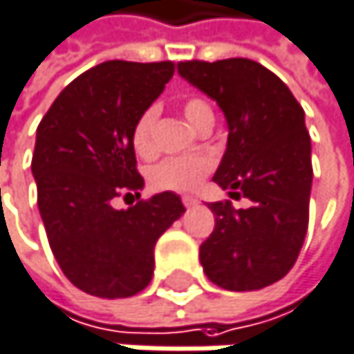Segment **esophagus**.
<instances>
[{
    "label": "esophagus",
    "mask_w": 354,
    "mask_h": 354,
    "mask_svg": "<svg viewBox=\"0 0 354 354\" xmlns=\"http://www.w3.org/2000/svg\"><path fill=\"white\" fill-rule=\"evenodd\" d=\"M183 203H185V207H193V205H197L199 201H197L195 197H191V195H185V197H183Z\"/></svg>",
    "instance_id": "obj_1"
}]
</instances>
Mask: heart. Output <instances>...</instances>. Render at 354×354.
I'll use <instances>...</instances> for the list:
<instances>
[{
  "instance_id": "b5f03b06",
  "label": "heart",
  "mask_w": 354,
  "mask_h": 354,
  "mask_svg": "<svg viewBox=\"0 0 354 354\" xmlns=\"http://www.w3.org/2000/svg\"><path fill=\"white\" fill-rule=\"evenodd\" d=\"M183 111H185L187 120L197 128H201L207 122H214V109L203 99H197V97L187 99L183 105ZM157 113H159L157 105H149L140 111V115L136 118V122L132 126V134H130L132 147L142 157H147L155 151L153 128L157 122ZM212 167H214V159L207 155L167 157L151 167L149 180L157 189L187 193L201 185V180L212 171Z\"/></svg>"
}]
</instances>
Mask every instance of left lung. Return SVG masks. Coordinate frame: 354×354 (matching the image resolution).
<instances>
[{
	"label": "left lung",
	"mask_w": 354,
	"mask_h": 354,
	"mask_svg": "<svg viewBox=\"0 0 354 354\" xmlns=\"http://www.w3.org/2000/svg\"><path fill=\"white\" fill-rule=\"evenodd\" d=\"M178 74L228 124L214 183L251 201L247 209L209 203L216 228L199 249L203 272L224 290L266 288L290 272L307 234L313 167L305 111L274 72L247 57L180 62Z\"/></svg>",
	"instance_id": "obj_1"
}]
</instances>
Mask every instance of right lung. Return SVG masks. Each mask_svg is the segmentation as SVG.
Segmentation results:
<instances>
[{"mask_svg":"<svg viewBox=\"0 0 354 354\" xmlns=\"http://www.w3.org/2000/svg\"><path fill=\"white\" fill-rule=\"evenodd\" d=\"M174 76L171 62H103L74 78L37 128L32 176L39 214L64 276L82 292L126 299L153 276L157 239L187 209L169 191L140 197L132 126Z\"/></svg>","mask_w":354,"mask_h":354,"instance_id":"obj_1","label":"right lung"}]
</instances>
